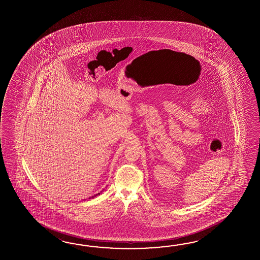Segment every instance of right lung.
<instances>
[{
    "instance_id": "obj_1",
    "label": "right lung",
    "mask_w": 260,
    "mask_h": 260,
    "mask_svg": "<svg viewBox=\"0 0 260 260\" xmlns=\"http://www.w3.org/2000/svg\"><path fill=\"white\" fill-rule=\"evenodd\" d=\"M100 193H98V194H95V195H94V196H92V197H91V198H94V197H95V196H98V195H100ZM89 199H90V198H89Z\"/></svg>"
}]
</instances>
